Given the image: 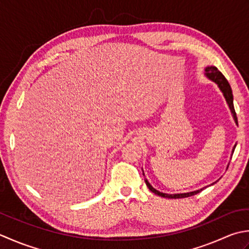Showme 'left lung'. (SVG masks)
Instances as JSON below:
<instances>
[{"label": "left lung", "instance_id": "obj_1", "mask_svg": "<svg viewBox=\"0 0 249 249\" xmlns=\"http://www.w3.org/2000/svg\"><path fill=\"white\" fill-rule=\"evenodd\" d=\"M205 74L207 77L210 79H212L213 82H215L218 87L220 88V90L222 91V93H224L225 98L227 100V103L229 105V107L231 109V113L233 114V118H234L235 123L237 124V117H236V113H235V109H234V105H233V94H232V89L230 87L229 83H228V80L226 79V77L222 73L220 72L219 70H218L216 67H207L205 69ZM234 149H235V146L233 147V150L232 153H234ZM145 182L147 187H148V189L150 191H153L155 195H158L160 196H163V197H167V199H180V197H187V196H195L196 194H199V192L202 190H196V191H192V192H187V194H179V195H166V194H162V192L156 190L155 188H153V186H151L148 180L145 179Z\"/></svg>", "mask_w": 249, "mask_h": 249}]
</instances>
